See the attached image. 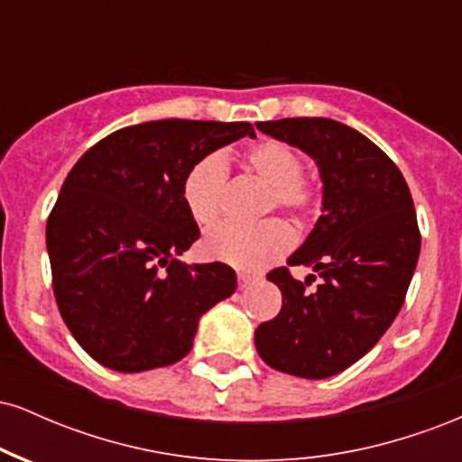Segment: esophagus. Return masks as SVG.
<instances>
[{
    "label": "esophagus",
    "instance_id": "obj_1",
    "mask_svg": "<svg viewBox=\"0 0 462 462\" xmlns=\"http://www.w3.org/2000/svg\"><path fill=\"white\" fill-rule=\"evenodd\" d=\"M254 275H249V273H238V289H245V286H249L254 282Z\"/></svg>",
    "mask_w": 462,
    "mask_h": 462
}]
</instances>
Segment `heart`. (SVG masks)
<instances>
[{
    "mask_svg": "<svg viewBox=\"0 0 462 462\" xmlns=\"http://www.w3.org/2000/svg\"><path fill=\"white\" fill-rule=\"evenodd\" d=\"M247 169L272 187L267 210H289L298 217L315 213L319 204V189L301 178L304 161L298 152L282 141H261L243 153ZM227 164L221 153H206L189 167L182 180V199L195 224L210 226L219 219ZM295 243V232L286 221L264 219L254 226H217L201 241V252L217 263L232 264L243 272H258L282 258Z\"/></svg>",
    "mask_w": 462,
    "mask_h": 462,
    "instance_id": "1",
    "label": "heart"
}]
</instances>
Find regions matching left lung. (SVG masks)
Listing matches in <instances>:
<instances>
[{
    "instance_id": "left-lung-1",
    "label": "left lung",
    "mask_w": 462,
    "mask_h": 462,
    "mask_svg": "<svg viewBox=\"0 0 462 462\" xmlns=\"http://www.w3.org/2000/svg\"><path fill=\"white\" fill-rule=\"evenodd\" d=\"M256 128L309 153L323 182L321 217L286 264L321 278L315 291L289 269L267 280L282 309L256 328L254 341L269 367L321 380L363 358L404 304L421 235L400 169L358 130L326 116L261 121Z\"/></svg>"
}]
</instances>
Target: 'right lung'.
<instances>
[{
  "instance_id": "right-lung-1",
  "label": "right lung",
  "mask_w": 462,
  "mask_h": 462,
  "mask_svg": "<svg viewBox=\"0 0 462 462\" xmlns=\"http://www.w3.org/2000/svg\"><path fill=\"white\" fill-rule=\"evenodd\" d=\"M243 136H256L245 121H147L73 164L47 219V254L58 310L99 365L136 374L178 363L199 317L236 291L227 264L178 256L199 238L184 173Z\"/></svg>"
}]
</instances>
